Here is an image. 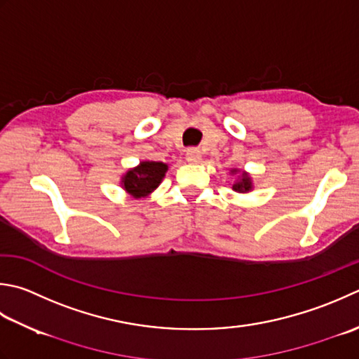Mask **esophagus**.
<instances>
[{
  "instance_id": "obj_1",
  "label": "esophagus",
  "mask_w": 359,
  "mask_h": 359,
  "mask_svg": "<svg viewBox=\"0 0 359 359\" xmlns=\"http://www.w3.org/2000/svg\"><path fill=\"white\" fill-rule=\"evenodd\" d=\"M187 160L189 161V163H199V161H201L199 149H188L187 151Z\"/></svg>"
}]
</instances>
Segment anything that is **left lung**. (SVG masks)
I'll return each instance as SVG.
<instances>
[{
  "label": "left lung",
  "mask_w": 359,
  "mask_h": 359,
  "mask_svg": "<svg viewBox=\"0 0 359 359\" xmlns=\"http://www.w3.org/2000/svg\"><path fill=\"white\" fill-rule=\"evenodd\" d=\"M231 172L235 174L238 171L236 170H231ZM231 188H233L235 191H238V193H248V191H250L252 188H254V185H252V179L249 177V174L248 172H243L240 180L235 182L233 187H231Z\"/></svg>",
  "instance_id": "1"
}]
</instances>
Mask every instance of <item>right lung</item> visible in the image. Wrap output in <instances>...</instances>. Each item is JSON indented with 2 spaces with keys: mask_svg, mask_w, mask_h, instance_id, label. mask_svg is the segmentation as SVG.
<instances>
[{
  "mask_svg": "<svg viewBox=\"0 0 359 359\" xmlns=\"http://www.w3.org/2000/svg\"><path fill=\"white\" fill-rule=\"evenodd\" d=\"M166 171L168 165L161 161H142L123 175L121 187L132 198H146L161 184Z\"/></svg>",
  "mask_w": 359,
  "mask_h": 359,
  "instance_id": "obj_1",
  "label": "right lung"
}]
</instances>
